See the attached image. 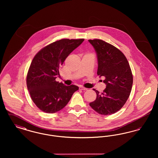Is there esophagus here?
Segmentation results:
<instances>
[{
  "label": "esophagus",
  "instance_id": "esophagus-1",
  "mask_svg": "<svg viewBox=\"0 0 158 158\" xmlns=\"http://www.w3.org/2000/svg\"><path fill=\"white\" fill-rule=\"evenodd\" d=\"M79 89L82 90H87V88H85L83 87L82 86H79Z\"/></svg>",
  "mask_w": 158,
  "mask_h": 158
}]
</instances>
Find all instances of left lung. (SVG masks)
<instances>
[{
	"mask_svg": "<svg viewBox=\"0 0 158 158\" xmlns=\"http://www.w3.org/2000/svg\"><path fill=\"white\" fill-rule=\"evenodd\" d=\"M88 41L97 55V75L105 77L106 85L102 93L93 89L97 98L89 105L99 114H113L120 110L130 96L133 85L131 69L126 56L114 45L99 39Z\"/></svg>",
	"mask_w": 158,
	"mask_h": 158,
	"instance_id": "1",
	"label": "left lung"
}]
</instances>
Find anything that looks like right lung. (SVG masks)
<instances>
[{"label":"right lung","instance_id":"obj_1","mask_svg":"<svg viewBox=\"0 0 158 158\" xmlns=\"http://www.w3.org/2000/svg\"><path fill=\"white\" fill-rule=\"evenodd\" d=\"M84 39H61L42 48L31 63L27 85L34 103L42 111L55 113L68 104L79 87L56 81L59 69L68 56Z\"/></svg>","mask_w":158,"mask_h":158}]
</instances>
